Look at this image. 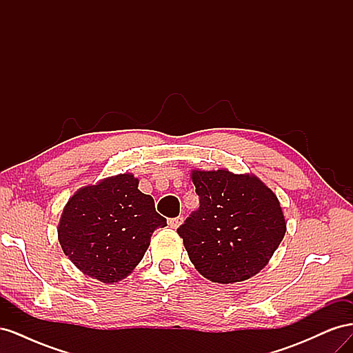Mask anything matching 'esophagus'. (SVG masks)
I'll list each match as a JSON object with an SVG mask.
<instances>
[{
	"instance_id": "obj_1",
	"label": "esophagus",
	"mask_w": 353,
	"mask_h": 353,
	"mask_svg": "<svg viewBox=\"0 0 353 353\" xmlns=\"http://www.w3.org/2000/svg\"><path fill=\"white\" fill-rule=\"evenodd\" d=\"M168 223H169V227L170 228H178L181 223H183V216H176V218H170L169 221H168Z\"/></svg>"
}]
</instances>
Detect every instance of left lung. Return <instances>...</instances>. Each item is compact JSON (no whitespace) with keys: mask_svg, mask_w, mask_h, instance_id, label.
Here are the masks:
<instances>
[{"mask_svg":"<svg viewBox=\"0 0 353 353\" xmlns=\"http://www.w3.org/2000/svg\"><path fill=\"white\" fill-rule=\"evenodd\" d=\"M200 206L176 232L205 279L232 284L249 280L270 262L285 234L272 190L250 174L193 170Z\"/></svg>","mask_w":353,"mask_h":353,"instance_id":"1","label":"left lung"}]
</instances>
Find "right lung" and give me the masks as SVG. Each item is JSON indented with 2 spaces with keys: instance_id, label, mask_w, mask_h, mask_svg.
I'll return each mask as SVG.
<instances>
[{
  "instance_id": "add662e5",
  "label": "right lung",
  "mask_w": 353,
  "mask_h": 353,
  "mask_svg": "<svg viewBox=\"0 0 353 353\" xmlns=\"http://www.w3.org/2000/svg\"><path fill=\"white\" fill-rule=\"evenodd\" d=\"M166 225L152 196L138 190L132 174L105 178L79 188L63 209L59 241L72 263L105 284L126 279Z\"/></svg>"
}]
</instances>
